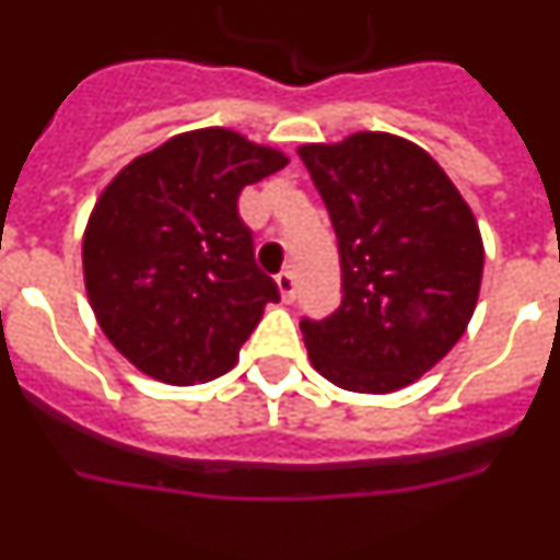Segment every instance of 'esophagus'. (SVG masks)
Returning a JSON list of instances; mask_svg holds the SVG:
<instances>
[{
	"label": "esophagus",
	"instance_id": "1",
	"mask_svg": "<svg viewBox=\"0 0 560 560\" xmlns=\"http://www.w3.org/2000/svg\"><path fill=\"white\" fill-rule=\"evenodd\" d=\"M277 289H280L283 303H294V300H296V280H294V275H291V271L277 275Z\"/></svg>",
	"mask_w": 560,
	"mask_h": 560
}]
</instances>
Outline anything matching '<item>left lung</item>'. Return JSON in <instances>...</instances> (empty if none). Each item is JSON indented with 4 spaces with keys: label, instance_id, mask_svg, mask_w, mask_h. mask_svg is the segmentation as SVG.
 <instances>
[{
    "label": "left lung",
    "instance_id": "obj_1",
    "mask_svg": "<svg viewBox=\"0 0 560 560\" xmlns=\"http://www.w3.org/2000/svg\"><path fill=\"white\" fill-rule=\"evenodd\" d=\"M334 221L341 305L303 319L308 359L350 393L404 389L459 341L482 283V235L446 171L415 142L355 131L296 148Z\"/></svg>",
    "mask_w": 560,
    "mask_h": 560
}]
</instances>
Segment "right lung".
<instances>
[{"label": "right lung", "instance_id": "obj_1", "mask_svg": "<svg viewBox=\"0 0 560 560\" xmlns=\"http://www.w3.org/2000/svg\"><path fill=\"white\" fill-rule=\"evenodd\" d=\"M289 165L232 128H196L128 162L83 232V283L106 339L173 387L219 378L280 291L237 215L246 185Z\"/></svg>", "mask_w": 560, "mask_h": 560}]
</instances>
